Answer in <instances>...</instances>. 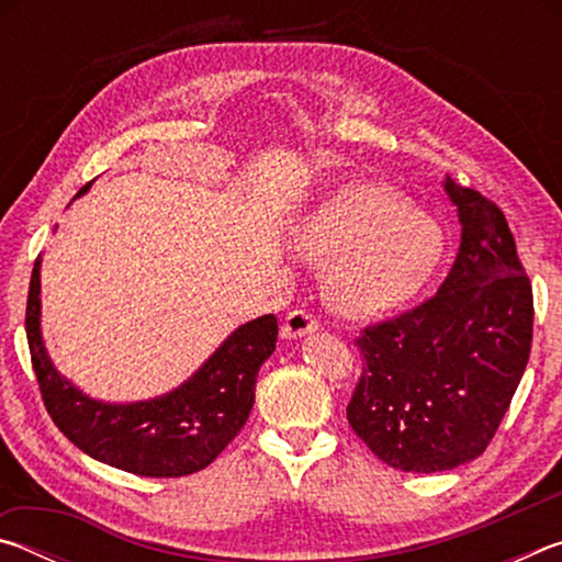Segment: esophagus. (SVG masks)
I'll list each match as a JSON object with an SVG mask.
<instances>
[{"label": "esophagus", "instance_id": "esophagus-1", "mask_svg": "<svg viewBox=\"0 0 562 562\" xmlns=\"http://www.w3.org/2000/svg\"><path fill=\"white\" fill-rule=\"evenodd\" d=\"M317 327H319L317 317L310 315L307 310H292L282 322V337L284 339H297V337L310 335V331H315Z\"/></svg>", "mask_w": 562, "mask_h": 562}]
</instances>
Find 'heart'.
<instances>
[{
  "label": "heart",
  "mask_w": 562,
  "mask_h": 562,
  "mask_svg": "<svg viewBox=\"0 0 562 562\" xmlns=\"http://www.w3.org/2000/svg\"><path fill=\"white\" fill-rule=\"evenodd\" d=\"M292 240L304 258L327 265L331 300L359 317L416 297L443 255L439 223L374 183L337 190L302 217Z\"/></svg>",
  "instance_id": "obj_1"
}]
</instances>
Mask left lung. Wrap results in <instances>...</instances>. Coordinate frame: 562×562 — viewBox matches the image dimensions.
<instances>
[{"mask_svg":"<svg viewBox=\"0 0 562 562\" xmlns=\"http://www.w3.org/2000/svg\"><path fill=\"white\" fill-rule=\"evenodd\" d=\"M443 188L461 221L451 272L434 297L355 339L364 367L349 426L408 473L451 471L486 451L532 341V288L506 215L449 176Z\"/></svg>","mask_w":562,"mask_h":562,"instance_id":"left-lung-1","label":"left lung"}]
</instances>
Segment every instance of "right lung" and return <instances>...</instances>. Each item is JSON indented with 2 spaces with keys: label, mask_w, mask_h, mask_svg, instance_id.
<instances>
[{
  "label": "right lung",
  "mask_w": 562,
  "mask_h": 562,
  "mask_svg": "<svg viewBox=\"0 0 562 562\" xmlns=\"http://www.w3.org/2000/svg\"><path fill=\"white\" fill-rule=\"evenodd\" d=\"M40 268L42 255L26 297V341L46 412L66 439L91 459L148 479H178L211 465L252 412L258 372L278 341V317L262 315L237 327L173 392L136 404H106L76 389L46 355Z\"/></svg>",
  "instance_id": "right-lung-1"
}]
</instances>
